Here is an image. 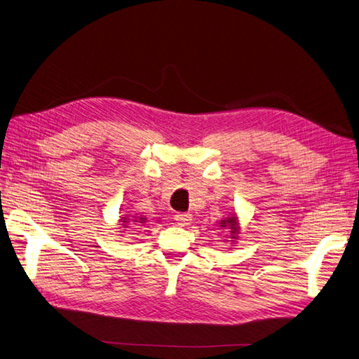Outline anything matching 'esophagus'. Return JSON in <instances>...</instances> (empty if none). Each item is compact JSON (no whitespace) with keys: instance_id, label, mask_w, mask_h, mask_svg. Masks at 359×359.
Returning a JSON list of instances; mask_svg holds the SVG:
<instances>
[{"instance_id":"esophagus-1","label":"esophagus","mask_w":359,"mask_h":359,"mask_svg":"<svg viewBox=\"0 0 359 359\" xmlns=\"http://www.w3.org/2000/svg\"><path fill=\"white\" fill-rule=\"evenodd\" d=\"M175 222H177L180 226H187V224L191 223V214H189V212L177 214V215H175Z\"/></svg>"}]
</instances>
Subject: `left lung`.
I'll return each mask as SVG.
<instances>
[{
	"label": "left lung",
	"instance_id": "left-lung-1",
	"mask_svg": "<svg viewBox=\"0 0 359 359\" xmlns=\"http://www.w3.org/2000/svg\"><path fill=\"white\" fill-rule=\"evenodd\" d=\"M219 226L222 227V229H229V232H231V241L232 243L236 240V235L240 233V226H238V217L235 214L231 215V217H226L224 220H220Z\"/></svg>",
	"mask_w": 359,
	"mask_h": 359
}]
</instances>
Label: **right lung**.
<instances>
[{
	"label": "right lung",
	"mask_w": 359,
	"mask_h": 359,
	"mask_svg": "<svg viewBox=\"0 0 359 359\" xmlns=\"http://www.w3.org/2000/svg\"><path fill=\"white\" fill-rule=\"evenodd\" d=\"M128 214L126 215V217H121V220H119V222H121L123 223V227H128L127 224H130V222H133V223H145V219H144V217H139V219H137V217H132V218L134 219L133 221L131 220V219H128Z\"/></svg>",
	"instance_id": "right-lung-1"
}]
</instances>
